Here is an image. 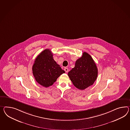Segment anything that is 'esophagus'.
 <instances>
[{"label":"esophagus","instance_id":"esophagus-1","mask_svg":"<svg viewBox=\"0 0 130 130\" xmlns=\"http://www.w3.org/2000/svg\"><path fill=\"white\" fill-rule=\"evenodd\" d=\"M64 70L65 71V72H66V73H68V69L67 68H64Z\"/></svg>","mask_w":130,"mask_h":130}]
</instances>
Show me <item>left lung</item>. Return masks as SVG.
<instances>
[{
    "label": "left lung",
    "instance_id": "left-lung-1",
    "mask_svg": "<svg viewBox=\"0 0 130 130\" xmlns=\"http://www.w3.org/2000/svg\"><path fill=\"white\" fill-rule=\"evenodd\" d=\"M98 70L92 57L86 52L77 59L75 67L68 75L74 86L78 89L85 90L92 85L96 79Z\"/></svg>",
    "mask_w": 130,
    "mask_h": 130
}]
</instances>
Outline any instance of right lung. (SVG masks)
Instances as JSON below:
<instances>
[{"label": "right lung", "mask_w": 130, "mask_h": 130, "mask_svg": "<svg viewBox=\"0 0 130 130\" xmlns=\"http://www.w3.org/2000/svg\"><path fill=\"white\" fill-rule=\"evenodd\" d=\"M32 73L38 83L45 87L51 86L65 72L54 60L53 54L48 49L41 52L35 59Z\"/></svg>", "instance_id": "1"}]
</instances>
